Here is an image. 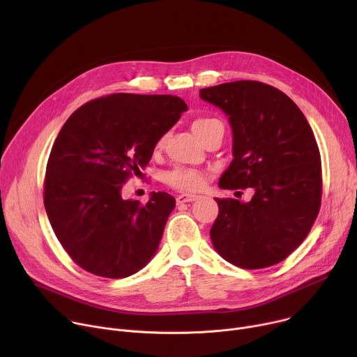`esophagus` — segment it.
Returning a JSON list of instances; mask_svg holds the SVG:
<instances>
[{"label": "esophagus", "instance_id": "obj_1", "mask_svg": "<svg viewBox=\"0 0 357 357\" xmlns=\"http://www.w3.org/2000/svg\"><path fill=\"white\" fill-rule=\"evenodd\" d=\"M198 197L197 195H192V194H181L176 197V202L178 204H186V202H192V201H197Z\"/></svg>", "mask_w": 357, "mask_h": 357}]
</instances>
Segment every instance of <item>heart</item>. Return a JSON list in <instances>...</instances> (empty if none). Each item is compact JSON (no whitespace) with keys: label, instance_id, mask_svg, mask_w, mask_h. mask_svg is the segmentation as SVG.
<instances>
[{"label":"heart","instance_id":"1","mask_svg":"<svg viewBox=\"0 0 357 357\" xmlns=\"http://www.w3.org/2000/svg\"><path fill=\"white\" fill-rule=\"evenodd\" d=\"M221 122L215 117H198L192 123V129L197 133L198 137H201L204 133H206L209 129L220 126ZM163 142V139L160 140ZM163 181L166 185H169L178 191H186L192 192L198 191L205 183V175L204 172L194 169V168H186V166H176V168L165 172Z\"/></svg>","mask_w":357,"mask_h":357}]
</instances>
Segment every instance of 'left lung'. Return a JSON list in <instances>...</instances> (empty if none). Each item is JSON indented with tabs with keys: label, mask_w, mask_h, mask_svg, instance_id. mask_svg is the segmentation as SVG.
<instances>
[{
	"label": "left lung",
	"mask_w": 357,
	"mask_h": 357,
	"mask_svg": "<svg viewBox=\"0 0 357 357\" xmlns=\"http://www.w3.org/2000/svg\"><path fill=\"white\" fill-rule=\"evenodd\" d=\"M232 128V162L222 189L252 188L250 202L215 198L211 228L217 252L247 270L286 259L310 232L321 204V162L314 133L298 106L281 90L254 80L199 90Z\"/></svg>",
	"instance_id": "1"
}]
</instances>
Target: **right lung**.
Returning <instances> with one entry per match:
<instances>
[{"label": "right lung", "mask_w": 357, "mask_h": 357, "mask_svg": "<svg viewBox=\"0 0 357 357\" xmlns=\"http://www.w3.org/2000/svg\"><path fill=\"white\" fill-rule=\"evenodd\" d=\"M186 103L172 94L114 93L80 106L61 128L44 179L57 240L83 270L125 278L155 255L175 198L123 199L122 186L149 163Z\"/></svg>", "instance_id": "1"}]
</instances>
